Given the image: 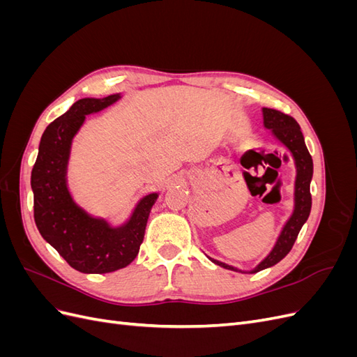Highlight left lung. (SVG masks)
Here are the masks:
<instances>
[{
    "label": "left lung",
    "mask_w": 357,
    "mask_h": 357,
    "mask_svg": "<svg viewBox=\"0 0 357 357\" xmlns=\"http://www.w3.org/2000/svg\"><path fill=\"white\" fill-rule=\"evenodd\" d=\"M264 113V125L265 128L271 129L275 138H278L290 152L294 155L295 164H296V181H295V208L294 214L290 215V219L286 222L284 228L280 234L278 240L264 261L259 264L253 271L250 273H257L262 271L265 268L273 266L278 264L282 259L294 247L296 236L308 219L310 211H311V193H310V183L312 178V159L308 152V149L304 142V135L301 132V126L295 121L294 117L284 114L278 110L274 109H262ZM211 259V257H210ZM214 264H218L226 269H232V271H240L231 265H226L223 262L214 261Z\"/></svg>",
    "instance_id": "obj_1"
}]
</instances>
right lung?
Returning a JSON list of instances; mask_svg holds the SVG:
<instances>
[{
    "instance_id": "1",
    "label": "right lung",
    "mask_w": 357,
    "mask_h": 357,
    "mask_svg": "<svg viewBox=\"0 0 357 357\" xmlns=\"http://www.w3.org/2000/svg\"><path fill=\"white\" fill-rule=\"evenodd\" d=\"M121 95L83 98L67 113L55 119L41 135L38 156L31 172L37 228L70 266L84 274L113 273L131 264L138 255L158 193L137 204L125 225L112 228L104 219L89 215L75 204L67 188V165L73 137L86 114L96 113L116 102Z\"/></svg>"
}]
</instances>
